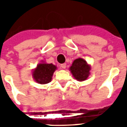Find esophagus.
Segmentation results:
<instances>
[{
  "mask_svg": "<svg viewBox=\"0 0 127 127\" xmlns=\"http://www.w3.org/2000/svg\"><path fill=\"white\" fill-rule=\"evenodd\" d=\"M66 63H64V64H61V69H64L65 68H66Z\"/></svg>",
  "mask_w": 127,
  "mask_h": 127,
  "instance_id": "34e87169",
  "label": "esophagus"
}]
</instances>
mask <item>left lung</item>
Returning a JSON list of instances; mask_svg holds the SVG:
<instances>
[{
  "mask_svg": "<svg viewBox=\"0 0 127 127\" xmlns=\"http://www.w3.org/2000/svg\"><path fill=\"white\" fill-rule=\"evenodd\" d=\"M91 65L88 64L84 59L81 58L75 59L69 68L73 77L80 82H83L88 79L91 74Z\"/></svg>",
  "mask_w": 127,
  "mask_h": 127,
  "instance_id": "obj_1",
  "label": "left lung"
}]
</instances>
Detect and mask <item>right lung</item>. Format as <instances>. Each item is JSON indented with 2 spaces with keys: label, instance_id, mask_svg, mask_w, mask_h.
Masks as SVG:
<instances>
[{
  "label": "right lung",
  "instance_id": "right-lung-1",
  "mask_svg": "<svg viewBox=\"0 0 127 127\" xmlns=\"http://www.w3.org/2000/svg\"><path fill=\"white\" fill-rule=\"evenodd\" d=\"M57 69V66L53 64L46 63L42 61L33 69L32 75L34 81L38 84H45L52 81L54 73Z\"/></svg>",
  "mask_w": 127,
  "mask_h": 127
}]
</instances>
